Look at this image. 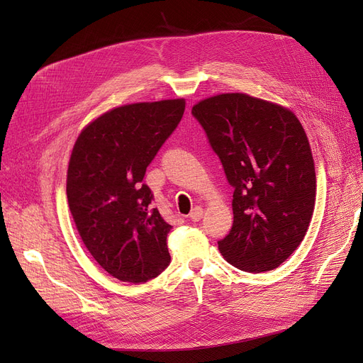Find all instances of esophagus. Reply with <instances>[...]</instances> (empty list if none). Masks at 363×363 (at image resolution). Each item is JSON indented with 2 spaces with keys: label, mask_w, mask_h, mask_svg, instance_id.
<instances>
[{
  "label": "esophagus",
  "mask_w": 363,
  "mask_h": 363,
  "mask_svg": "<svg viewBox=\"0 0 363 363\" xmlns=\"http://www.w3.org/2000/svg\"><path fill=\"white\" fill-rule=\"evenodd\" d=\"M201 218H203V207L196 206L191 211V213H189V219L194 220V222H199Z\"/></svg>",
  "instance_id": "34e87169"
}]
</instances>
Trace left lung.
Returning <instances> with one entry per match:
<instances>
[{"label":"left lung","mask_w":363,"mask_h":363,"mask_svg":"<svg viewBox=\"0 0 363 363\" xmlns=\"http://www.w3.org/2000/svg\"><path fill=\"white\" fill-rule=\"evenodd\" d=\"M234 188V223L218 241L226 260L268 272L300 245L312 219L316 177L294 113L247 94H220L191 110Z\"/></svg>","instance_id":"obj_1"}]
</instances>
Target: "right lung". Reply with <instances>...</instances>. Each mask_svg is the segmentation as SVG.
<instances>
[{
    "label": "right lung",
    "instance_id": "right-lung-1",
    "mask_svg": "<svg viewBox=\"0 0 363 363\" xmlns=\"http://www.w3.org/2000/svg\"><path fill=\"white\" fill-rule=\"evenodd\" d=\"M185 100L137 103L91 122L74 143L67 201L92 257L111 277L140 284L170 263L172 226L151 206L147 166L179 125Z\"/></svg>",
    "mask_w": 363,
    "mask_h": 363
}]
</instances>
